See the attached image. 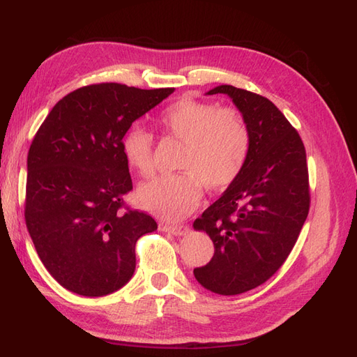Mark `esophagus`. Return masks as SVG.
Here are the masks:
<instances>
[{
	"label": "esophagus",
	"instance_id": "34e87169",
	"mask_svg": "<svg viewBox=\"0 0 357 357\" xmlns=\"http://www.w3.org/2000/svg\"><path fill=\"white\" fill-rule=\"evenodd\" d=\"M160 229H162V231H165V232H169V234H172V235H176V236H183V235H186V234L189 232V228H188V226H183V225H180V226L162 225V226H160Z\"/></svg>",
	"mask_w": 357,
	"mask_h": 357
}]
</instances>
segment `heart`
Listing matches in <instances>:
<instances>
[{
    "mask_svg": "<svg viewBox=\"0 0 357 357\" xmlns=\"http://www.w3.org/2000/svg\"><path fill=\"white\" fill-rule=\"evenodd\" d=\"M158 122L164 131L185 142L181 174L162 176L137 192L139 205L158 218L176 222L198 207L202 186L218 190L234 183L250 153V131L241 113L190 96L168 104ZM125 159L142 177L155 172L153 137L134 125L123 135Z\"/></svg>",
    "mask_w": 357,
    "mask_h": 357,
    "instance_id": "b5f03b06",
    "label": "heart"
}]
</instances>
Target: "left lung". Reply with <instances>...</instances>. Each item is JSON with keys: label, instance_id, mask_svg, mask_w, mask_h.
<instances>
[{"label": "left lung", "instance_id": "obj_1", "mask_svg": "<svg viewBox=\"0 0 357 357\" xmlns=\"http://www.w3.org/2000/svg\"><path fill=\"white\" fill-rule=\"evenodd\" d=\"M228 95L250 131L245 167L222 197L193 222L214 244L211 261L193 269L219 295H240L271 278L294 248L310 210L305 147L296 129L265 96L231 84Z\"/></svg>", "mask_w": 357, "mask_h": 357}]
</instances>
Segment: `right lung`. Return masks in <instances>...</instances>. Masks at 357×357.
<instances>
[{"mask_svg":"<svg viewBox=\"0 0 357 357\" xmlns=\"http://www.w3.org/2000/svg\"><path fill=\"white\" fill-rule=\"evenodd\" d=\"M174 88L100 83L63 96L28 152L25 222L50 275L82 296H105L135 271V243L158 229L149 214L123 210L132 189L122 139L132 122Z\"/></svg>","mask_w":357,"mask_h":357,"instance_id":"add662e5","label":"right lung"}]
</instances>
